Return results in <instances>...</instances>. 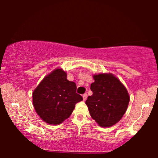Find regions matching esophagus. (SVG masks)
<instances>
[{
    "instance_id": "esophagus-1",
    "label": "esophagus",
    "mask_w": 158,
    "mask_h": 158,
    "mask_svg": "<svg viewBox=\"0 0 158 158\" xmlns=\"http://www.w3.org/2000/svg\"><path fill=\"white\" fill-rule=\"evenodd\" d=\"M87 96H88L87 94H84L83 95V101H85L86 99H87Z\"/></svg>"
}]
</instances>
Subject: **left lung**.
<instances>
[{
  "label": "left lung",
  "instance_id": "obj_1",
  "mask_svg": "<svg viewBox=\"0 0 158 158\" xmlns=\"http://www.w3.org/2000/svg\"><path fill=\"white\" fill-rule=\"evenodd\" d=\"M90 85L93 95L85 101L93 119L101 127H110L119 122L128 108L129 93L112 73L94 75Z\"/></svg>",
  "mask_w": 158,
  "mask_h": 158
}]
</instances>
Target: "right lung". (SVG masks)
I'll return each instance as SVG.
<instances>
[{
  "instance_id": "obj_1",
  "label": "right lung",
  "mask_w": 158,
  "mask_h": 158,
  "mask_svg": "<svg viewBox=\"0 0 158 158\" xmlns=\"http://www.w3.org/2000/svg\"><path fill=\"white\" fill-rule=\"evenodd\" d=\"M76 84L67 79L62 68L47 75L32 93L34 109L41 119L51 125L61 124L70 117L75 104L83 100L76 93Z\"/></svg>"
}]
</instances>
